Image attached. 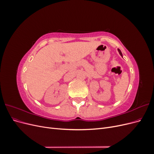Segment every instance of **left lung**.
Returning a JSON list of instances; mask_svg holds the SVG:
<instances>
[{"label": "left lung", "mask_w": 154, "mask_h": 154, "mask_svg": "<svg viewBox=\"0 0 154 154\" xmlns=\"http://www.w3.org/2000/svg\"><path fill=\"white\" fill-rule=\"evenodd\" d=\"M118 51H119V53L120 54V55H121V56H122V51H120V50H119V49H118Z\"/></svg>", "instance_id": "obj_1"}]
</instances>
